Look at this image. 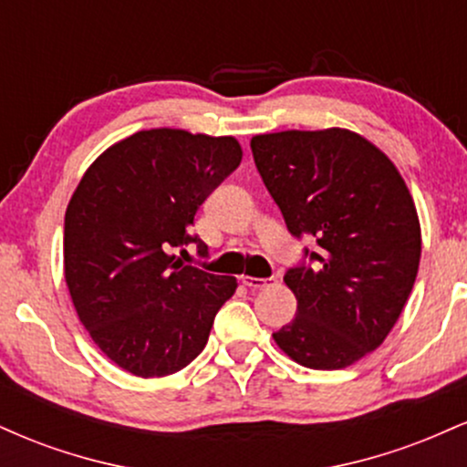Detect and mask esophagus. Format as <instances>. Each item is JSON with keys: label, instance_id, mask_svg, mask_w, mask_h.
<instances>
[{"label": "esophagus", "instance_id": "1", "mask_svg": "<svg viewBox=\"0 0 467 467\" xmlns=\"http://www.w3.org/2000/svg\"><path fill=\"white\" fill-rule=\"evenodd\" d=\"M241 283H244L245 287L250 289H265L270 285H275L276 278L270 276V278H256V276H241Z\"/></svg>", "mask_w": 467, "mask_h": 467}]
</instances>
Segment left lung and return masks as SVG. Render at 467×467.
<instances>
[{"label": "left lung", "instance_id": "left-lung-1", "mask_svg": "<svg viewBox=\"0 0 467 467\" xmlns=\"http://www.w3.org/2000/svg\"><path fill=\"white\" fill-rule=\"evenodd\" d=\"M250 147L289 233L318 245L283 276L298 305L275 342L307 368L349 367L382 345L415 285L421 228L409 186L349 130L261 133Z\"/></svg>", "mask_w": 467, "mask_h": 467}]
</instances>
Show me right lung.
Here are the masks:
<instances>
[{
  "instance_id": "right-lung-1",
  "label": "right lung",
  "mask_w": 467,
  "mask_h": 467,
  "mask_svg": "<svg viewBox=\"0 0 467 467\" xmlns=\"http://www.w3.org/2000/svg\"><path fill=\"white\" fill-rule=\"evenodd\" d=\"M239 142L184 130L138 131L80 178L66 211L63 267L99 349L138 378L178 373L200 356L237 278L184 265L192 219L237 169Z\"/></svg>"
}]
</instances>
